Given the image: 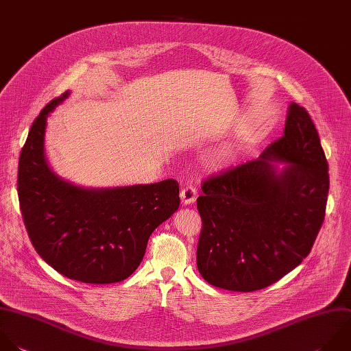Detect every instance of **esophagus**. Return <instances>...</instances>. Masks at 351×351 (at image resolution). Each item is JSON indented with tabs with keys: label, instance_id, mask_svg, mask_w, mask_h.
I'll use <instances>...</instances> for the list:
<instances>
[{
	"label": "esophagus",
	"instance_id": "obj_1",
	"mask_svg": "<svg viewBox=\"0 0 351 351\" xmlns=\"http://www.w3.org/2000/svg\"><path fill=\"white\" fill-rule=\"evenodd\" d=\"M180 197H181V203L182 204H185V206L186 204H192L196 200V197H197V191H196L195 186L186 185V186L182 188V191L180 193Z\"/></svg>",
	"mask_w": 351,
	"mask_h": 351
}]
</instances>
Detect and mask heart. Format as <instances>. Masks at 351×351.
<instances>
[{
    "instance_id": "heart-1",
    "label": "heart",
    "mask_w": 351,
    "mask_h": 351,
    "mask_svg": "<svg viewBox=\"0 0 351 351\" xmlns=\"http://www.w3.org/2000/svg\"><path fill=\"white\" fill-rule=\"evenodd\" d=\"M236 152L232 148H226L213 155L208 160V165L214 170H223L230 167L236 162Z\"/></svg>"
}]
</instances>
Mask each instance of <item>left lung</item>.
I'll list each match as a JSON object with an SVG mask.
<instances>
[{
    "instance_id": "left-lung-1",
    "label": "left lung",
    "mask_w": 351,
    "mask_h": 351,
    "mask_svg": "<svg viewBox=\"0 0 351 351\" xmlns=\"http://www.w3.org/2000/svg\"><path fill=\"white\" fill-rule=\"evenodd\" d=\"M328 189L317 129L307 111L291 103L281 138L256 160L203 182L196 202L203 222L196 254L202 277L237 292L278 281L308 255Z\"/></svg>"
}]
</instances>
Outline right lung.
<instances>
[{
  "label": "right lung",
  "instance_id": "right-lung-1",
  "mask_svg": "<svg viewBox=\"0 0 351 351\" xmlns=\"http://www.w3.org/2000/svg\"><path fill=\"white\" fill-rule=\"evenodd\" d=\"M70 96L52 100L36 118L19 158L18 195L29 237L60 274L89 284L128 278L141 263L152 232L180 207L176 180L84 188L59 177L45 158L49 114Z\"/></svg>",
  "mask_w": 351,
  "mask_h": 351
}]
</instances>
